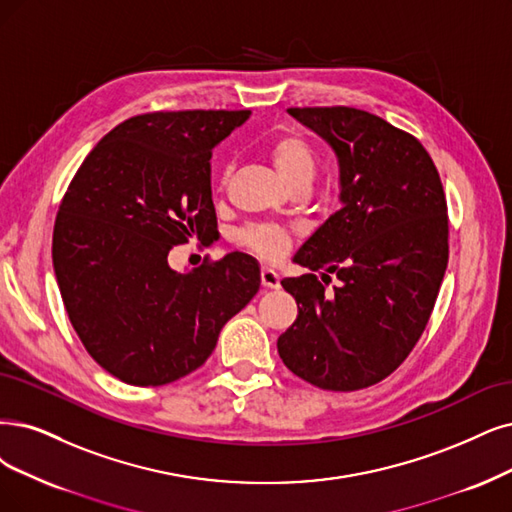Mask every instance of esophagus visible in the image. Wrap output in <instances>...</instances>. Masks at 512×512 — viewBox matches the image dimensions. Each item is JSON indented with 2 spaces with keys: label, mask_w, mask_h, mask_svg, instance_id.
Masks as SVG:
<instances>
[{
  "label": "esophagus",
  "mask_w": 512,
  "mask_h": 512,
  "mask_svg": "<svg viewBox=\"0 0 512 512\" xmlns=\"http://www.w3.org/2000/svg\"><path fill=\"white\" fill-rule=\"evenodd\" d=\"M261 285L266 289H280V276L272 268L261 270Z\"/></svg>",
  "instance_id": "esophagus-1"
}]
</instances>
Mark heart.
<instances>
[{"instance_id": "obj_1", "label": "heart", "mask_w": 512, "mask_h": 512, "mask_svg": "<svg viewBox=\"0 0 512 512\" xmlns=\"http://www.w3.org/2000/svg\"><path fill=\"white\" fill-rule=\"evenodd\" d=\"M266 154L274 164L276 173L291 189L308 187L316 173V151L312 143L301 132L287 128L280 130L268 141ZM230 177V166L223 170L221 185ZM293 234L282 225L274 223H253L246 225L236 234V242L249 253L257 255L263 261H276L285 255L291 246Z\"/></svg>"}]
</instances>
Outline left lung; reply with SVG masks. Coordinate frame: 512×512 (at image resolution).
Instances as JSON below:
<instances>
[{
  "label": "left lung",
  "mask_w": 512,
  "mask_h": 512,
  "mask_svg": "<svg viewBox=\"0 0 512 512\" xmlns=\"http://www.w3.org/2000/svg\"><path fill=\"white\" fill-rule=\"evenodd\" d=\"M289 113L335 149L342 208L293 259L310 274L282 280L299 314L278 354L316 388H369L403 365L437 301L449 259L443 183L424 145L380 116L344 105ZM331 273L340 285L325 294Z\"/></svg>",
  "instance_id": "left-lung-1"
}]
</instances>
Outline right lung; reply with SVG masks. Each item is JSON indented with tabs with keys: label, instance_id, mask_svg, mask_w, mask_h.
Listing matches in <instances>:
<instances>
[{
	"label": "right lung",
	"instance_id": "add662e5",
	"mask_svg": "<svg viewBox=\"0 0 512 512\" xmlns=\"http://www.w3.org/2000/svg\"><path fill=\"white\" fill-rule=\"evenodd\" d=\"M249 109L151 111L94 145L61 200L52 263L71 325L107 373L162 386L196 371L259 291L242 253L175 272L168 251L213 242V147Z\"/></svg>",
	"mask_w": 512,
	"mask_h": 512
}]
</instances>
